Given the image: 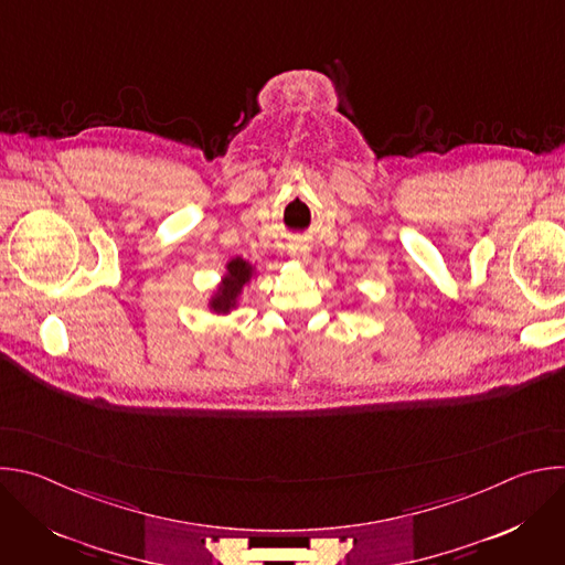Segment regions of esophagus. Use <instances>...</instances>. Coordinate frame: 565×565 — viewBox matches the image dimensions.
Masks as SVG:
<instances>
[{
    "label": "esophagus",
    "mask_w": 565,
    "mask_h": 565,
    "mask_svg": "<svg viewBox=\"0 0 565 565\" xmlns=\"http://www.w3.org/2000/svg\"><path fill=\"white\" fill-rule=\"evenodd\" d=\"M288 255H290L292 259L301 262V264H308V259H310V248H308L306 244H290Z\"/></svg>",
    "instance_id": "1"
}]
</instances>
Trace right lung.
I'll return each instance as SVG.
<instances>
[{"label":"right lung","instance_id":"add662e5","mask_svg":"<svg viewBox=\"0 0 565 565\" xmlns=\"http://www.w3.org/2000/svg\"><path fill=\"white\" fill-rule=\"evenodd\" d=\"M257 275L255 266L246 259L234 257L225 264V273L214 288L212 297L207 299V308L216 315H227L238 306V297L244 288L250 284V279Z\"/></svg>","mask_w":565,"mask_h":565}]
</instances>
